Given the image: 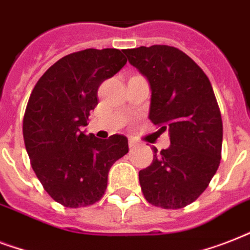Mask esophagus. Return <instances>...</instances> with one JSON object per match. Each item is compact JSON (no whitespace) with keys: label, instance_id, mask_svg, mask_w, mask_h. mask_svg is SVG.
I'll return each mask as SVG.
<instances>
[{"label":"esophagus","instance_id":"1","mask_svg":"<svg viewBox=\"0 0 250 250\" xmlns=\"http://www.w3.org/2000/svg\"><path fill=\"white\" fill-rule=\"evenodd\" d=\"M128 146L131 149H133V148H136L137 146V143L135 140H132V139H129L128 140Z\"/></svg>","mask_w":250,"mask_h":250}]
</instances>
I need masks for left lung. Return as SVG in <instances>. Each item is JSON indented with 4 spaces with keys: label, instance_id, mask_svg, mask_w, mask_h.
<instances>
[{
    "label": "left lung",
    "instance_id": "8db88e82",
    "mask_svg": "<svg viewBox=\"0 0 250 250\" xmlns=\"http://www.w3.org/2000/svg\"><path fill=\"white\" fill-rule=\"evenodd\" d=\"M125 54L149 82V119L168 129L171 143L161 152L153 148V162L139 172L141 190L152 205L180 209L200 197L221 162L223 125L213 86L174 46H140Z\"/></svg>",
    "mask_w": 250,
    "mask_h": 250
}]
</instances>
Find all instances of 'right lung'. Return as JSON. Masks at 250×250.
I'll return each mask as SVG.
<instances>
[{"instance_id":"add662e5","label":"right lung","mask_w":250,"mask_h":250,"mask_svg":"<svg viewBox=\"0 0 250 250\" xmlns=\"http://www.w3.org/2000/svg\"><path fill=\"white\" fill-rule=\"evenodd\" d=\"M125 63L119 49L72 53L49 67L29 96L23 118L25 149L44 189L63 206L97 202L110 167L128 153L123 135L102 140L83 131L98 104L100 84Z\"/></svg>"}]
</instances>
